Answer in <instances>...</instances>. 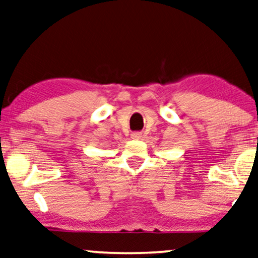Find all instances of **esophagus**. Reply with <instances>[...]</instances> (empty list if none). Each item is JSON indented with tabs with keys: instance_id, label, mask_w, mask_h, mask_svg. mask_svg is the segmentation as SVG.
<instances>
[{
	"instance_id": "esophagus-1",
	"label": "esophagus",
	"mask_w": 258,
	"mask_h": 258,
	"mask_svg": "<svg viewBox=\"0 0 258 258\" xmlns=\"http://www.w3.org/2000/svg\"><path fill=\"white\" fill-rule=\"evenodd\" d=\"M141 136H142V134L140 133V132H134V133L132 134V139H134V140L141 139Z\"/></svg>"
}]
</instances>
